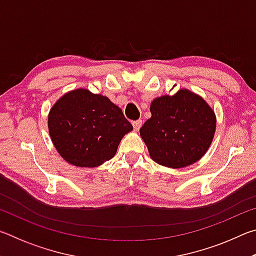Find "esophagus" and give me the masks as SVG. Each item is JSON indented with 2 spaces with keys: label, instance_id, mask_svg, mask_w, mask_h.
<instances>
[{
  "label": "esophagus",
  "instance_id": "obj_1",
  "mask_svg": "<svg viewBox=\"0 0 256 256\" xmlns=\"http://www.w3.org/2000/svg\"><path fill=\"white\" fill-rule=\"evenodd\" d=\"M132 124H133L134 130H136V131H138V130H140V128H141V125H142V120H134V122H132Z\"/></svg>",
  "mask_w": 256,
  "mask_h": 256
}]
</instances>
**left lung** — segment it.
Masks as SVG:
<instances>
[{
	"label": "left lung",
	"instance_id": "1",
	"mask_svg": "<svg viewBox=\"0 0 256 256\" xmlns=\"http://www.w3.org/2000/svg\"><path fill=\"white\" fill-rule=\"evenodd\" d=\"M150 112L140 136L151 159L170 168H183L204 156L216 132L214 112L204 99L180 89L174 96L156 98Z\"/></svg>",
	"mask_w": 256,
	"mask_h": 256
}]
</instances>
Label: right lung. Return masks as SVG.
<instances>
[{
    "label": "right lung",
    "instance_id": "1",
    "mask_svg": "<svg viewBox=\"0 0 256 256\" xmlns=\"http://www.w3.org/2000/svg\"><path fill=\"white\" fill-rule=\"evenodd\" d=\"M132 130L118 106L86 89L66 94L48 114V131L56 150L78 167H97L112 159L120 140Z\"/></svg>",
    "mask_w": 256,
    "mask_h": 256
}]
</instances>
